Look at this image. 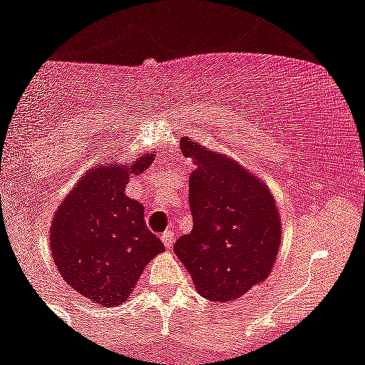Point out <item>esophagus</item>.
Here are the masks:
<instances>
[{
    "label": "esophagus",
    "instance_id": "34e87169",
    "mask_svg": "<svg viewBox=\"0 0 365 365\" xmlns=\"http://www.w3.org/2000/svg\"><path fill=\"white\" fill-rule=\"evenodd\" d=\"M161 242L165 244V247H168V249L172 247V244H173V231H172V229H166V231L163 232Z\"/></svg>",
    "mask_w": 365,
    "mask_h": 365
}]
</instances>
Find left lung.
<instances>
[{
	"instance_id": "obj_1",
	"label": "left lung",
	"mask_w": 365,
	"mask_h": 365,
	"mask_svg": "<svg viewBox=\"0 0 365 365\" xmlns=\"http://www.w3.org/2000/svg\"><path fill=\"white\" fill-rule=\"evenodd\" d=\"M180 150L197 165L190 175L193 229L173 251L206 299H237L272 270L281 242L276 202L238 163L188 138L180 140Z\"/></svg>"
}]
</instances>
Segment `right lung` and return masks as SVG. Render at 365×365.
Listing matches in <instances>:
<instances>
[{
  "instance_id": "add662e5",
  "label": "right lung",
  "mask_w": 365,
  "mask_h": 365,
  "mask_svg": "<svg viewBox=\"0 0 365 365\" xmlns=\"http://www.w3.org/2000/svg\"><path fill=\"white\" fill-rule=\"evenodd\" d=\"M154 159L148 154L130 168H93L58 206L51 224V255L66 283L103 307L125 301L163 242L147 227L145 207L125 195L130 173Z\"/></svg>"
}]
</instances>
